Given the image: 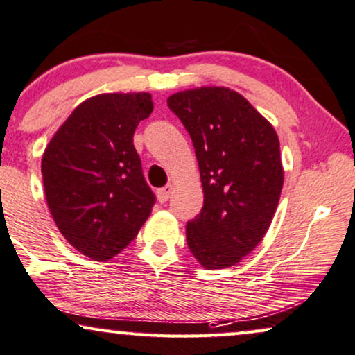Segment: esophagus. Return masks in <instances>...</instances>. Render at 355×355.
<instances>
[{
  "mask_svg": "<svg viewBox=\"0 0 355 355\" xmlns=\"http://www.w3.org/2000/svg\"><path fill=\"white\" fill-rule=\"evenodd\" d=\"M170 193H172V185H165V187H162V188H159V190H157V200H159L160 202L168 201Z\"/></svg>",
  "mask_w": 355,
  "mask_h": 355,
  "instance_id": "1",
  "label": "esophagus"
}]
</instances>
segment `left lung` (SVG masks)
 <instances>
[{"label": "left lung", "mask_w": 355, "mask_h": 355, "mask_svg": "<svg viewBox=\"0 0 355 355\" xmlns=\"http://www.w3.org/2000/svg\"><path fill=\"white\" fill-rule=\"evenodd\" d=\"M167 105L195 146L205 202L187 222L188 248L207 269L237 264L261 242L284 172L271 123L225 87L173 94Z\"/></svg>", "instance_id": "left-lung-1"}]
</instances>
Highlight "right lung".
I'll use <instances>...</instances> for the list:
<instances>
[{
  "label": "right lung",
  "instance_id": "obj_1",
  "mask_svg": "<svg viewBox=\"0 0 355 355\" xmlns=\"http://www.w3.org/2000/svg\"><path fill=\"white\" fill-rule=\"evenodd\" d=\"M153 108L148 92L96 96L76 107L45 149L51 216L63 237L96 261L128 247L155 202L133 144Z\"/></svg>",
  "mask_w": 355,
  "mask_h": 355
}]
</instances>
